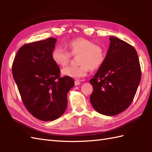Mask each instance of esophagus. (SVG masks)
<instances>
[{
  "mask_svg": "<svg viewBox=\"0 0 152 152\" xmlns=\"http://www.w3.org/2000/svg\"><path fill=\"white\" fill-rule=\"evenodd\" d=\"M74 83H75V86H79V85H80V82L79 81V80H75Z\"/></svg>",
  "mask_w": 152,
  "mask_h": 152,
  "instance_id": "obj_1",
  "label": "esophagus"
}]
</instances>
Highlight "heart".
<instances>
[{"mask_svg": "<svg viewBox=\"0 0 152 152\" xmlns=\"http://www.w3.org/2000/svg\"><path fill=\"white\" fill-rule=\"evenodd\" d=\"M68 51L59 46L55 47L51 53L53 62L59 66H64L69 63L71 55L78 56L79 66H67L61 71L62 74L74 79H79L87 75L89 69L96 70L101 66L106 57L104 48L95 44L91 40L78 37L66 44Z\"/></svg>", "mask_w": 152, "mask_h": 152, "instance_id": "obj_1", "label": "heart"}]
</instances>
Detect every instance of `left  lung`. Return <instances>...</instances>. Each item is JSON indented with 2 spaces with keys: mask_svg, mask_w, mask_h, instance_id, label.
I'll return each mask as SVG.
<instances>
[{
  "mask_svg": "<svg viewBox=\"0 0 152 152\" xmlns=\"http://www.w3.org/2000/svg\"><path fill=\"white\" fill-rule=\"evenodd\" d=\"M104 63L90 80L93 91L90 102L100 114L112 116L133 102L141 80L137 51L126 42L110 37Z\"/></svg>",
  "mask_w": 152,
  "mask_h": 152,
  "instance_id": "8db88e82",
  "label": "left lung"
}]
</instances>
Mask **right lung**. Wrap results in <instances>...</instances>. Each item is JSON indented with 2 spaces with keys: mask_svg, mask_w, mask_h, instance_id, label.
Returning <instances> with one entry per match:
<instances>
[{
  "mask_svg": "<svg viewBox=\"0 0 152 152\" xmlns=\"http://www.w3.org/2000/svg\"><path fill=\"white\" fill-rule=\"evenodd\" d=\"M57 39L25 44L20 48L12 64L14 81L27 110L42 121H53L65 112L67 93L74 80L60 77V69L51 53Z\"/></svg>",
  "mask_w": 152,
  "mask_h": 152,
  "instance_id": "right-lung-1",
  "label": "right lung"
}]
</instances>
